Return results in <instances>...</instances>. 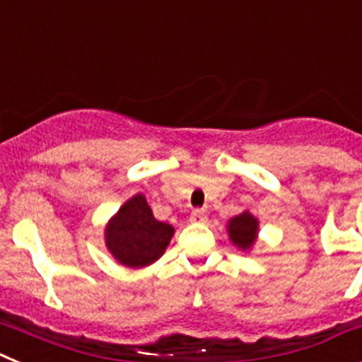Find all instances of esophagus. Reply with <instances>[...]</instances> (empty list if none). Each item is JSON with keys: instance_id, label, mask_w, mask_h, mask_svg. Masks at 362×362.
Returning <instances> with one entry per match:
<instances>
[{"instance_id": "esophagus-1", "label": "esophagus", "mask_w": 362, "mask_h": 362, "mask_svg": "<svg viewBox=\"0 0 362 362\" xmlns=\"http://www.w3.org/2000/svg\"><path fill=\"white\" fill-rule=\"evenodd\" d=\"M189 220H191V222H200V224H204V222L207 220V216H206V213L202 211V209H194V211L191 213Z\"/></svg>"}]
</instances>
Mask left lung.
I'll use <instances>...</instances> for the list:
<instances>
[{
  "label": "left lung",
  "mask_w": 362,
  "mask_h": 362,
  "mask_svg": "<svg viewBox=\"0 0 362 362\" xmlns=\"http://www.w3.org/2000/svg\"><path fill=\"white\" fill-rule=\"evenodd\" d=\"M228 233L229 240L233 242L235 246L240 247L242 251H247L257 240L259 220L251 215L250 211L240 213V215L233 216V218L228 222Z\"/></svg>",
  "instance_id": "8db88e82"
}]
</instances>
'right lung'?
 <instances>
[{"mask_svg": "<svg viewBox=\"0 0 362 362\" xmlns=\"http://www.w3.org/2000/svg\"><path fill=\"white\" fill-rule=\"evenodd\" d=\"M175 228L153 216L144 194H134L105 228V246L127 268H144L163 255Z\"/></svg>", "mask_w": 362, "mask_h": 362, "instance_id": "add662e5", "label": "right lung"}]
</instances>
